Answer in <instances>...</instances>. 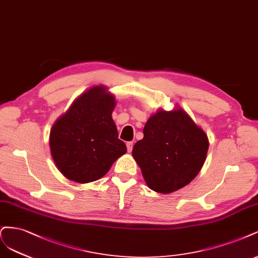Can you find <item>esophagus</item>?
Masks as SVG:
<instances>
[{"mask_svg": "<svg viewBox=\"0 0 258 258\" xmlns=\"http://www.w3.org/2000/svg\"><path fill=\"white\" fill-rule=\"evenodd\" d=\"M133 146H134V144H133L132 141H128V143H126V148H127V151H128V152H132Z\"/></svg>", "mask_w": 258, "mask_h": 258, "instance_id": "1", "label": "esophagus"}]
</instances>
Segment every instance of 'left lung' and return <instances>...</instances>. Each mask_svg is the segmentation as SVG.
I'll return each instance as SVG.
<instances>
[{"mask_svg": "<svg viewBox=\"0 0 258 258\" xmlns=\"http://www.w3.org/2000/svg\"><path fill=\"white\" fill-rule=\"evenodd\" d=\"M209 143L182 109L160 110L148 120L144 138L133 149L146 183L168 194L185 186L202 169Z\"/></svg>", "mask_w": 258, "mask_h": 258, "instance_id": "left-lung-1", "label": "left lung"}]
</instances>
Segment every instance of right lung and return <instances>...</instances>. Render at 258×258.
Instances as JSON below:
<instances>
[{"label": "right lung", "mask_w": 258, "mask_h": 258, "mask_svg": "<svg viewBox=\"0 0 258 258\" xmlns=\"http://www.w3.org/2000/svg\"><path fill=\"white\" fill-rule=\"evenodd\" d=\"M114 105L106 88L94 87L78 97L52 126L51 155L68 179L79 183L98 180L126 152L111 118Z\"/></svg>", "instance_id": "right-lung-1"}]
</instances>
